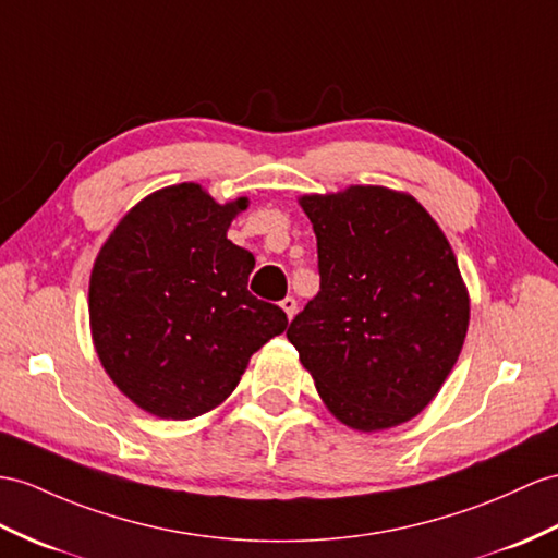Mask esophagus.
Returning <instances> with one entry per match:
<instances>
[{
	"label": "esophagus",
	"mask_w": 558,
	"mask_h": 558,
	"mask_svg": "<svg viewBox=\"0 0 558 558\" xmlns=\"http://www.w3.org/2000/svg\"><path fill=\"white\" fill-rule=\"evenodd\" d=\"M281 307H283V312H287V315H289V319H293L295 310H298L295 298H293V295H287V298H283V301H281Z\"/></svg>",
	"instance_id": "34e87169"
}]
</instances>
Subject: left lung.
I'll return each mask as SVG.
<instances>
[{"label": "left lung", "instance_id": "left-lung-1", "mask_svg": "<svg viewBox=\"0 0 558 558\" xmlns=\"http://www.w3.org/2000/svg\"><path fill=\"white\" fill-rule=\"evenodd\" d=\"M319 293L289 326L326 407L357 430L416 416L459 357L469 295L436 220L412 196L350 186L303 196Z\"/></svg>", "mask_w": 558, "mask_h": 558}]
</instances>
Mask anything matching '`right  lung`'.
I'll list each match as a JSON object with an SVG mask.
<instances>
[{"mask_svg": "<svg viewBox=\"0 0 558 558\" xmlns=\"http://www.w3.org/2000/svg\"><path fill=\"white\" fill-rule=\"evenodd\" d=\"M246 198L220 206L177 184L134 206L104 243L89 319L113 384L160 418H194L239 384L255 350L287 329V312L248 291L251 251L227 239Z\"/></svg>", "mask_w": 558, "mask_h": 558, "instance_id": "obj_1", "label": "right lung"}]
</instances>
